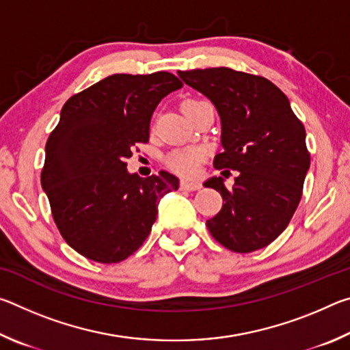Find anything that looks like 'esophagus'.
<instances>
[{"mask_svg":"<svg viewBox=\"0 0 350 350\" xmlns=\"http://www.w3.org/2000/svg\"><path fill=\"white\" fill-rule=\"evenodd\" d=\"M200 187H202V183H200L199 180H182L180 182V188L185 189V191H196V189H199Z\"/></svg>","mask_w":350,"mask_h":350,"instance_id":"34e87169","label":"esophagus"}]
</instances>
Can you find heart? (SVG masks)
I'll use <instances>...</instances> for the list:
<instances>
[{
    "label": "heart",
    "instance_id": "b5f03b06",
    "mask_svg": "<svg viewBox=\"0 0 350 350\" xmlns=\"http://www.w3.org/2000/svg\"><path fill=\"white\" fill-rule=\"evenodd\" d=\"M198 100H187L183 105L196 103ZM204 148L200 146H188L180 150L171 151L167 156V165L180 176H191L196 173L198 163L204 159Z\"/></svg>",
    "mask_w": 350,
    "mask_h": 350
}]
</instances>
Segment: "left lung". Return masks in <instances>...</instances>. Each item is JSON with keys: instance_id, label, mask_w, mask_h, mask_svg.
Returning a JSON list of instances; mask_svg holds the SVG:
<instances>
[{"instance_id": "left-lung-1", "label": "left lung", "mask_w": 350, "mask_h": 350, "mask_svg": "<svg viewBox=\"0 0 350 350\" xmlns=\"http://www.w3.org/2000/svg\"><path fill=\"white\" fill-rule=\"evenodd\" d=\"M177 74L215 105L221 118L224 151L216 154L215 168L239 171L230 189L222 177L204 182L224 199L206 227L236 253L267 247L286 230L303 194L310 167L303 123L286 94L264 77L228 68Z\"/></svg>"}]
</instances>
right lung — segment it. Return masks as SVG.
I'll list each match as a JSON object with an SVG mask.
<instances>
[{"mask_svg": "<svg viewBox=\"0 0 350 350\" xmlns=\"http://www.w3.org/2000/svg\"><path fill=\"white\" fill-rule=\"evenodd\" d=\"M183 85L170 72L114 74L70 97L46 144L41 187L64 241L88 259L112 264L144 244L176 176L140 177L125 161L150 139L159 102Z\"/></svg>", "mask_w": 350, "mask_h": 350, "instance_id": "add662e5", "label": "right lung"}]
</instances>
